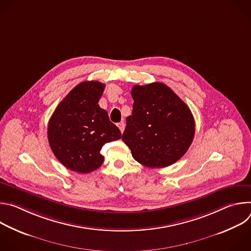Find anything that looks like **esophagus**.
Instances as JSON below:
<instances>
[{
  "label": "esophagus",
  "instance_id": "34e87169",
  "mask_svg": "<svg viewBox=\"0 0 251 251\" xmlns=\"http://www.w3.org/2000/svg\"><path fill=\"white\" fill-rule=\"evenodd\" d=\"M117 126H118V128L120 129L121 133H123V131H124V129H125V124H124V122H120V123H118V124H117Z\"/></svg>",
  "mask_w": 251,
  "mask_h": 251
}]
</instances>
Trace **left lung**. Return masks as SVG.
<instances>
[{"mask_svg":"<svg viewBox=\"0 0 251 251\" xmlns=\"http://www.w3.org/2000/svg\"><path fill=\"white\" fill-rule=\"evenodd\" d=\"M131 95L133 111L122 140L133 158L148 168H165L180 160L195 135L188 105L161 82L135 85Z\"/></svg>","mask_w":251,"mask_h":251,"instance_id":"left-lung-1","label":"left lung"}]
</instances>
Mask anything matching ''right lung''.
<instances>
[{
	"label": "right lung",
	"instance_id": "add662e5",
	"mask_svg": "<svg viewBox=\"0 0 251 251\" xmlns=\"http://www.w3.org/2000/svg\"><path fill=\"white\" fill-rule=\"evenodd\" d=\"M105 84L83 81L57 105L49 126L50 146L67 169L81 174L97 170L104 161L100 154L106 143L121 138V132L98 101Z\"/></svg>",
	"mask_w": 251,
	"mask_h": 251
}]
</instances>
